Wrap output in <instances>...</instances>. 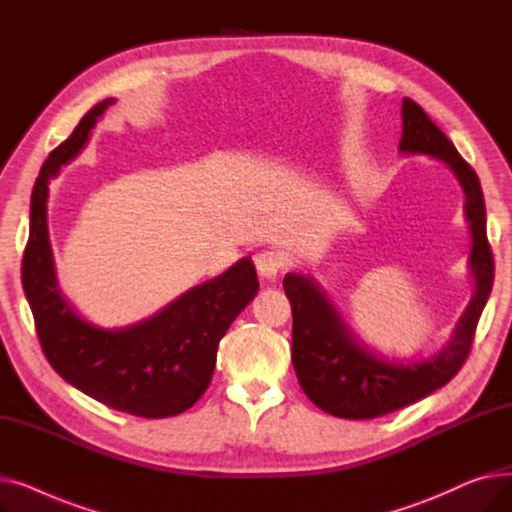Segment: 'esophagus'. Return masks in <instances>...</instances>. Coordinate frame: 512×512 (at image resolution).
<instances>
[{"label": "esophagus", "mask_w": 512, "mask_h": 512, "mask_svg": "<svg viewBox=\"0 0 512 512\" xmlns=\"http://www.w3.org/2000/svg\"><path fill=\"white\" fill-rule=\"evenodd\" d=\"M257 274L265 280H274L286 267V257L280 251H263L257 255Z\"/></svg>", "instance_id": "34e87169"}]
</instances>
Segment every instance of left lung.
Here are the masks:
<instances>
[{
    "label": "left lung",
    "instance_id": "left-lung-1",
    "mask_svg": "<svg viewBox=\"0 0 512 512\" xmlns=\"http://www.w3.org/2000/svg\"><path fill=\"white\" fill-rule=\"evenodd\" d=\"M402 155H427L459 180L471 232L469 272L473 294L450 338L429 357L388 359L369 348L346 324L338 307L311 274L288 272L284 292L292 307V365L303 392L321 411L342 419H373L407 407L448 384L465 363L477 321L494 282L486 236V203L473 168L421 107L402 101Z\"/></svg>",
    "mask_w": 512,
    "mask_h": 512
}]
</instances>
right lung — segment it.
<instances>
[{
  "label": "right lung",
  "mask_w": 512,
  "mask_h": 512,
  "mask_svg": "<svg viewBox=\"0 0 512 512\" xmlns=\"http://www.w3.org/2000/svg\"><path fill=\"white\" fill-rule=\"evenodd\" d=\"M116 99H103L43 164L31 197V232L22 288L49 365L105 407L147 419L191 409L207 390L218 346L259 290L255 263L242 257L220 276L184 290L153 315L101 328L62 292L47 228L49 180L85 149L95 122Z\"/></svg>",
  "instance_id": "add662e5"
}]
</instances>
